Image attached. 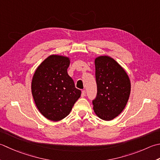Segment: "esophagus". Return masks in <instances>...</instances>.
Masks as SVG:
<instances>
[{
    "label": "esophagus",
    "instance_id": "34e87169",
    "mask_svg": "<svg viewBox=\"0 0 160 160\" xmlns=\"http://www.w3.org/2000/svg\"><path fill=\"white\" fill-rule=\"evenodd\" d=\"M86 96V92L84 90L82 91V93H81V96L82 97H84Z\"/></svg>",
    "mask_w": 160,
    "mask_h": 160
}]
</instances>
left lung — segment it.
I'll list each match as a JSON object with an SVG mask.
<instances>
[{"label": "left lung", "mask_w": 160, "mask_h": 160, "mask_svg": "<svg viewBox=\"0 0 160 160\" xmlns=\"http://www.w3.org/2000/svg\"><path fill=\"white\" fill-rule=\"evenodd\" d=\"M97 95L93 100V111L105 121L120 114L130 94V78L121 66L109 56L95 59Z\"/></svg>", "instance_id": "obj_1"}]
</instances>
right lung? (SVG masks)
I'll return each instance as SVG.
<instances>
[{"mask_svg": "<svg viewBox=\"0 0 160 160\" xmlns=\"http://www.w3.org/2000/svg\"><path fill=\"white\" fill-rule=\"evenodd\" d=\"M70 59L52 55L43 60L32 77V94L37 109L43 117L52 121L63 119L69 114L81 91L75 87L67 68Z\"/></svg>", "mask_w": 160, "mask_h": 160, "instance_id": "1", "label": "right lung"}]
</instances>
